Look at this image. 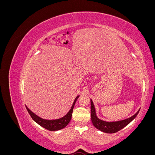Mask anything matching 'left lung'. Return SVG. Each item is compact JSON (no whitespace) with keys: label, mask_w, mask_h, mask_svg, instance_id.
<instances>
[{"label":"left lung","mask_w":155,"mask_h":155,"mask_svg":"<svg viewBox=\"0 0 155 155\" xmlns=\"http://www.w3.org/2000/svg\"><path fill=\"white\" fill-rule=\"evenodd\" d=\"M91 116L93 125L98 130L105 133H115L121 129H122L137 117L140 111V110H138V111L134 115L127 119L118 121H110V122H109V121H105L98 118L96 116L95 107L92 100H91Z\"/></svg>","instance_id":"8db88e82"}]
</instances>
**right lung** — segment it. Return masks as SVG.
<instances>
[{"instance_id": "1", "label": "right lung", "mask_w": 155, "mask_h": 155, "mask_svg": "<svg viewBox=\"0 0 155 155\" xmlns=\"http://www.w3.org/2000/svg\"><path fill=\"white\" fill-rule=\"evenodd\" d=\"M79 97V96H78L76 99H75L73 105L71 107V109H70L68 113L65 115L64 116L62 117L59 119L57 120H45L40 118L38 116H37L35 114H34V112H32L26 106V109L28 112V113L30 114V116L31 117V118L34 120L37 124H38L41 127H43L45 129H47L50 131H55V130H59L64 128L66 127L68 123L70 122V120L72 118V112H73V109L75 104L78 100V98Z\"/></svg>"}]
</instances>
